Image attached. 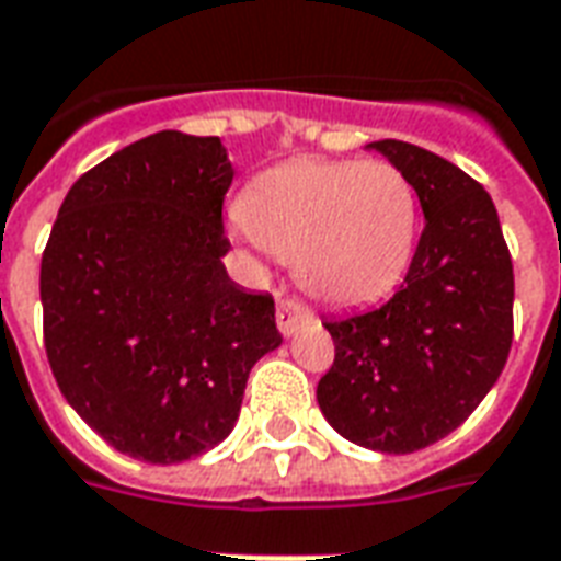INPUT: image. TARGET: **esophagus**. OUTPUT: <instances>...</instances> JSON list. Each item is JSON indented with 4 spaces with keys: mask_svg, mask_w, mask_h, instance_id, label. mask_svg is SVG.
<instances>
[{
    "mask_svg": "<svg viewBox=\"0 0 561 561\" xmlns=\"http://www.w3.org/2000/svg\"><path fill=\"white\" fill-rule=\"evenodd\" d=\"M313 322V310L301 305L298 298H280L277 301V331L284 336H293L301 325Z\"/></svg>",
    "mask_w": 561,
    "mask_h": 561,
    "instance_id": "34e87169",
    "label": "esophagus"
}]
</instances>
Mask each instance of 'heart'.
<instances>
[{
	"instance_id": "heart-1",
	"label": "heart",
	"mask_w": 561,
	"mask_h": 561,
	"mask_svg": "<svg viewBox=\"0 0 561 561\" xmlns=\"http://www.w3.org/2000/svg\"><path fill=\"white\" fill-rule=\"evenodd\" d=\"M416 192L385 159H296L265 171L242 197V233L293 260L298 284L328 305L390 293L411 263Z\"/></svg>"
}]
</instances>
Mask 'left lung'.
I'll use <instances>...</instances> for the list:
<instances>
[{"instance_id": "left-lung-1", "label": "left lung", "mask_w": 561, "mask_h": 561, "mask_svg": "<svg viewBox=\"0 0 561 561\" xmlns=\"http://www.w3.org/2000/svg\"><path fill=\"white\" fill-rule=\"evenodd\" d=\"M369 147L411 180L425 227L387 305L325 322L334 364L316 399L345 440L405 456L456 432L496 385L515 272L494 201L473 176L408 141Z\"/></svg>"}]
</instances>
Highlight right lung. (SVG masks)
I'll return each instance as SVG.
<instances>
[{
  "label": "right lung",
  "mask_w": 561,
  "mask_h": 561,
  "mask_svg": "<svg viewBox=\"0 0 561 561\" xmlns=\"http://www.w3.org/2000/svg\"><path fill=\"white\" fill-rule=\"evenodd\" d=\"M233 165L216 136L165 129L67 192L41 260L58 390L117 453L176 465L233 432L248 373L275 352V298L227 277Z\"/></svg>",
  "instance_id": "obj_1"
}]
</instances>
